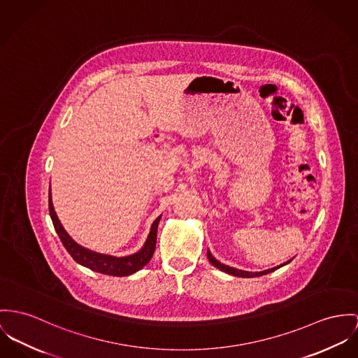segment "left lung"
<instances>
[{
    "label": "left lung",
    "instance_id": "left-lung-1",
    "mask_svg": "<svg viewBox=\"0 0 358 358\" xmlns=\"http://www.w3.org/2000/svg\"><path fill=\"white\" fill-rule=\"evenodd\" d=\"M207 256H208L210 263H211L214 267L220 268V271L227 273V274H230V275L240 276V278H255V276L266 275V274L273 273V271H275L276 268H279V267H282V266H285V264H287V263H290V262H292V260H289V262H286V263H283V264H280V266H278V267H274V268H271V270L262 271V273H248V271H241V270H237V268H233V267H229V266L222 264L220 262H218V260H217V259L210 253V250L207 252Z\"/></svg>",
    "mask_w": 358,
    "mask_h": 358
}]
</instances>
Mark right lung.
Masks as SVG:
<instances>
[{"label": "right lung", "instance_id": "add662e5", "mask_svg": "<svg viewBox=\"0 0 358 358\" xmlns=\"http://www.w3.org/2000/svg\"><path fill=\"white\" fill-rule=\"evenodd\" d=\"M49 213H50V217L53 220L55 231H57L62 245L68 250V253L73 257L75 262H78L79 264H82L92 271L113 276L131 275V274L138 271L140 268H143L151 260V257L155 252L157 230H158V223L161 220V217H158L152 223L150 236H148L144 247L141 248V250H138V253L131 255V256L114 257V256L101 255V253H96V252L80 247L68 236V233L64 230V227L61 226L59 220L55 215L50 189H49Z\"/></svg>", "mask_w": 358, "mask_h": 358}]
</instances>
